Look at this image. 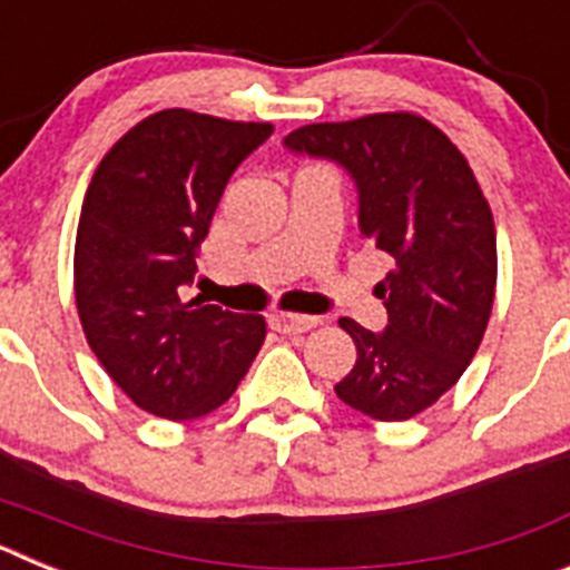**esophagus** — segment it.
<instances>
[{
  "mask_svg": "<svg viewBox=\"0 0 570 570\" xmlns=\"http://www.w3.org/2000/svg\"><path fill=\"white\" fill-rule=\"evenodd\" d=\"M271 328L279 331V334H305V331L316 328L320 325V320L316 316H302V314H282V311H276V314H271Z\"/></svg>",
  "mask_w": 570,
  "mask_h": 570,
  "instance_id": "1",
  "label": "esophagus"
}]
</instances>
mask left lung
I'll return each instance as SVG.
<instances>
[{"instance_id":"obj_1","label":"left lung","mask_w":570,"mask_h":570,"mask_svg":"<svg viewBox=\"0 0 570 570\" xmlns=\"http://www.w3.org/2000/svg\"><path fill=\"white\" fill-rule=\"evenodd\" d=\"M282 145L354 179L360 234L394 259L376 285L385 331L340 320L356 365L334 385L336 396L371 420H411L456 385L491 316L497 234L471 165L414 114L305 125Z\"/></svg>"}]
</instances>
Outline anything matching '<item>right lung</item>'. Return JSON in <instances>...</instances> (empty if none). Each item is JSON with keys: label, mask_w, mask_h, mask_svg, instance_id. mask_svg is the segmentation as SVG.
I'll return each mask as SVG.
<instances>
[{"label": "right lung", "mask_w": 570, "mask_h": 570, "mask_svg": "<svg viewBox=\"0 0 570 570\" xmlns=\"http://www.w3.org/2000/svg\"><path fill=\"white\" fill-rule=\"evenodd\" d=\"M274 134L185 108L159 110L105 154L85 194L73 288L90 351L136 405L196 420L230 400L265 320L185 302L225 185Z\"/></svg>", "instance_id": "right-lung-1"}]
</instances>
